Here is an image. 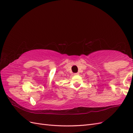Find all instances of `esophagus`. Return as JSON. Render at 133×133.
<instances>
[{
    "mask_svg": "<svg viewBox=\"0 0 133 133\" xmlns=\"http://www.w3.org/2000/svg\"><path fill=\"white\" fill-rule=\"evenodd\" d=\"M78 74H79L78 73H74V76H77V75H78Z\"/></svg>",
    "mask_w": 133,
    "mask_h": 133,
    "instance_id": "34e87169",
    "label": "esophagus"
}]
</instances>
